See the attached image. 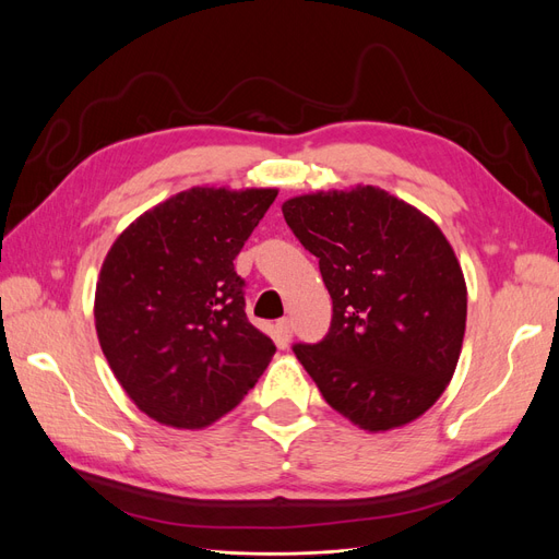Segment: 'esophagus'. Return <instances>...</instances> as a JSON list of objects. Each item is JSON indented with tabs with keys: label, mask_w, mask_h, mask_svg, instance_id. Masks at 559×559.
Segmentation results:
<instances>
[{
	"label": "esophagus",
	"mask_w": 559,
	"mask_h": 559,
	"mask_svg": "<svg viewBox=\"0 0 559 559\" xmlns=\"http://www.w3.org/2000/svg\"><path fill=\"white\" fill-rule=\"evenodd\" d=\"M277 333H280V337H282V343H289L292 337H294L292 321H289V319H280V321H277Z\"/></svg>",
	"instance_id": "obj_1"
}]
</instances>
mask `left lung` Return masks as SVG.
Masks as SVG:
<instances>
[{"mask_svg":"<svg viewBox=\"0 0 559 559\" xmlns=\"http://www.w3.org/2000/svg\"><path fill=\"white\" fill-rule=\"evenodd\" d=\"M282 212L333 300L329 333L294 345L321 396L366 431L427 413L466 329V282L441 228L376 186L298 195Z\"/></svg>","mask_w":559,"mask_h":559,"instance_id":"obj_1","label":"left lung"}]
</instances>
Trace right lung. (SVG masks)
I'll list each match as a JSON object with an SVG mask.
<instances>
[{
    "instance_id": "1",
    "label": "right lung",
    "mask_w": 559,
    "mask_h": 559,
    "mask_svg": "<svg viewBox=\"0 0 559 559\" xmlns=\"http://www.w3.org/2000/svg\"><path fill=\"white\" fill-rule=\"evenodd\" d=\"M275 198L195 186L144 212L109 249L95 289L99 347L160 425H212L273 359V341L249 324L233 261Z\"/></svg>"
}]
</instances>
